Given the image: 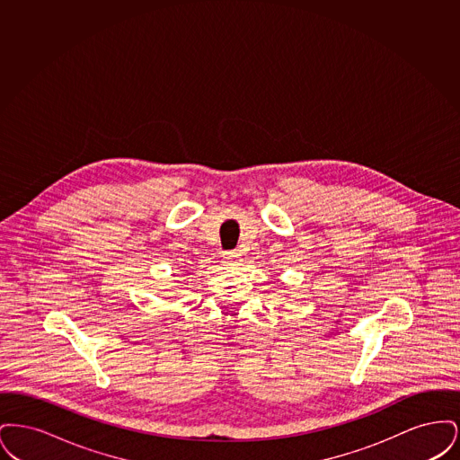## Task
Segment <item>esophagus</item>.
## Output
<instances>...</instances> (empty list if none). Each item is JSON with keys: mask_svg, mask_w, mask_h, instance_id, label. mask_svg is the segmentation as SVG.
Instances as JSON below:
<instances>
[{"mask_svg": "<svg viewBox=\"0 0 460 460\" xmlns=\"http://www.w3.org/2000/svg\"><path fill=\"white\" fill-rule=\"evenodd\" d=\"M222 262L227 267H233V265H238L241 262V255L238 252H226L222 255Z\"/></svg>", "mask_w": 460, "mask_h": 460, "instance_id": "34e87169", "label": "esophagus"}]
</instances>
